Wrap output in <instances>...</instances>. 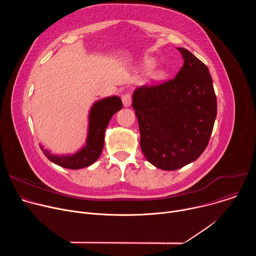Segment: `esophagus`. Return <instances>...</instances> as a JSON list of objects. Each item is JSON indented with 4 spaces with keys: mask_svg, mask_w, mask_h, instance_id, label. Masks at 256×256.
I'll return each mask as SVG.
<instances>
[{
    "mask_svg": "<svg viewBox=\"0 0 256 256\" xmlns=\"http://www.w3.org/2000/svg\"><path fill=\"white\" fill-rule=\"evenodd\" d=\"M122 100L124 105L126 107H128L132 104V95L130 93H126L122 96Z\"/></svg>",
    "mask_w": 256,
    "mask_h": 256,
    "instance_id": "1",
    "label": "esophagus"
}]
</instances>
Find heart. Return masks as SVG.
<instances>
[{
  "label": "heart",
  "mask_w": 256,
  "mask_h": 256,
  "mask_svg": "<svg viewBox=\"0 0 256 256\" xmlns=\"http://www.w3.org/2000/svg\"><path fill=\"white\" fill-rule=\"evenodd\" d=\"M155 66H156V60L152 58H146L140 64V68L144 72H149V70H153L155 68ZM164 79H165V72L162 70H153L150 74V80L153 83H160Z\"/></svg>",
  "instance_id": "obj_1"
}]
</instances>
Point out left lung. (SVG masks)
Returning <instances> with one entry per match:
<instances>
[{
    "label": "left lung",
    "instance_id": "obj_1",
    "mask_svg": "<svg viewBox=\"0 0 256 256\" xmlns=\"http://www.w3.org/2000/svg\"><path fill=\"white\" fill-rule=\"evenodd\" d=\"M184 66L173 80L132 93L140 149L152 165L177 170L206 150L216 116V98L208 66L177 48Z\"/></svg>",
    "mask_w": 256,
    "mask_h": 256
}]
</instances>
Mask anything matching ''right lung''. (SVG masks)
<instances>
[{
    "mask_svg": "<svg viewBox=\"0 0 256 256\" xmlns=\"http://www.w3.org/2000/svg\"><path fill=\"white\" fill-rule=\"evenodd\" d=\"M122 107V99L110 96L93 103L88 116V134L86 142L76 153L70 155H56L40 148L46 157L52 163L68 169H81L90 166L100 157L103 146L105 130L112 116Z\"/></svg>",
    "mask_w": 256,
    "mask_h": 256,
    "instance_id": "add662e5",
    "label": "right lung"
}]
</instances>
